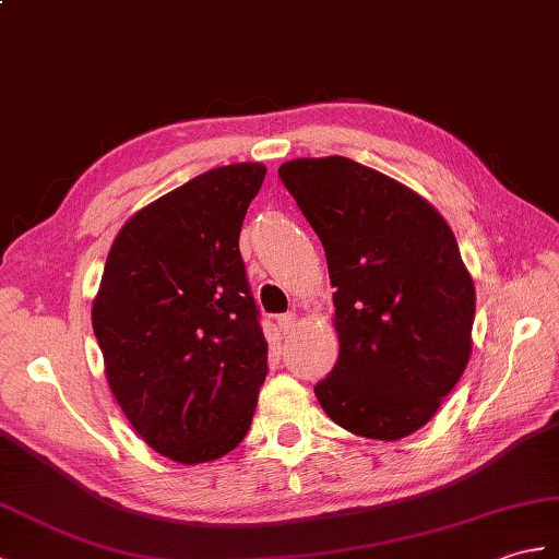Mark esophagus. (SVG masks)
I'll return each mask as SVG.
<instances>
[{
    "instance_id": "esophagus-1",
    "label": "esophagus",
    "mask_w": 559,
    "mask_h": 559,
    "mask_svg": "<svg viewBox=\"0 0 559 559\" xmlns=\"http://www.w3.org/2000/svg\"><path fill=\"white\" fill-rule=\"evenodd\" d=\"M276 326L283 335H288L295 329V314H278L276 317Z\"/></svg>"
}]
</instances>
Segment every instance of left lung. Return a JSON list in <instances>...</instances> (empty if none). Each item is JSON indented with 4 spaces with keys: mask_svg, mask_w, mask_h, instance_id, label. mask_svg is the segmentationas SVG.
Here are the masks:
<instances>
[{
    "mask_svg": "<svg viewBox=\"0 0 559 559\" xmlns=\"http://www.w3.org/2000/svg\"><path fill=\"white\" fill-rule=\"evenodd\" d=\"M283 186L326 252L341 355L314 385L329 417L365 438L421 428L472 353L474 281L445 218L347 157L295 159Z\"/></svg>",
    "mask_w": 559,
    "mask_h": 559,
    "instance_id": "left-lung-1",
    "label": "left lung"
}]
</instances>
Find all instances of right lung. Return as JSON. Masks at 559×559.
Masks as SVG:
<instances>
[{"label": "right lung", "mask_w": 559, "mask_h": 559, "mask_svg": "<svg viewBox=\"0 0 559 559\" xmlns=\"http://www.w3.org/2000/svg\"><path fill=\"white\" fill-rule=\"evenodd\" d=\"M262 164L212 168L140 210L116 236L93 329L111 393L159 455L198 464L248 436L266 341L240 254Z\"/></svg>", "instance_id": "obj_1"}]
</instances>
